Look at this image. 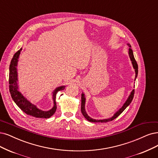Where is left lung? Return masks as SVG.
<instances>
[{
	"label": "left lung",
	"instance_id": "left-lung-1",
	"mask_svg": "<svg viewBox=\"0 0 158 158\" xmlns=\"http://www.w3.org/2000/svg\"><path fill=\"white\" fill-rule=\"evenodd\" d=\"M127 45L128 47H129V51H128V54H129V56H130V60L131 61V64L133 65V67L134 68V69H135V81L137 77V74H138V65L137 64V62L135 59V58H134V56H133V51L131 49V45L130 44H127ZM133 96H134V89L132 90V91L131 92L130 96H128L127 99L126 100V101L125 102V103H124L123 106H122V107L121 108H120L117 111H116L114 115L112 116V117L110 118H106V119H102V120H96V119H94V118H91L90 116H89L88 115V114L86 113V110H85V102H86V98H85V94H83V92L81 94V113H82L83 115L85 116V118L87 120H89V122H109V121H112L114 119H115L116 118H117L118 116L124 111V110L126 109V108L129 106V105L131 103L133 98Z\"/></svg>",
	"mask_w": 158,
	"mask_h": 158
}]
</instances>
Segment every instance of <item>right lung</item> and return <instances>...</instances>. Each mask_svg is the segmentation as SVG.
Segmentation results:
<instances>
[{
	"instance_id": "1",
	"label": "right lung",
	"mask_w": 158,
	"mask_h": 158,
	"mask_svg": "<svg viewBox=\"0 0 158 158\" xmlns=\"http://www.w3.org/2000/svg\"><path fill=\"white\" fill-rule=\"evenodd\" d=\"M22 50V48L16 52L14 55L12 59L11 60L10 65V72H9V88L10 92L11 98H12L14 102L16 103L23 112H25L27 114L32 116L36 118H49L53 114L56 109V103L55 102L56 93L62 90L65 89L66 86H58L52 91V100H53V107L49 110H43L37 107L36 105L32 103L30 101L23 96L21 92L19 90L18 85V73H17V63L19 58V55Z\"/></svg>"
}]
</instances>
